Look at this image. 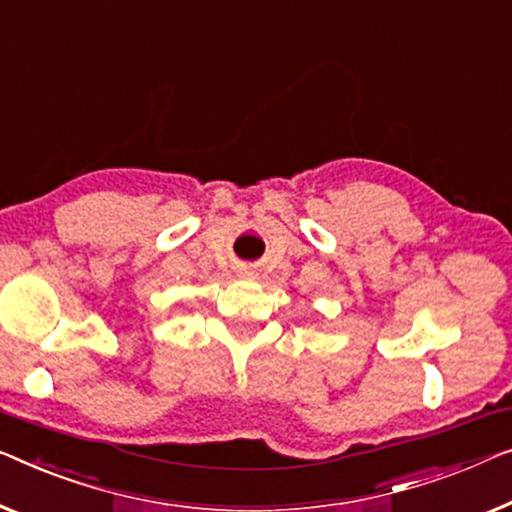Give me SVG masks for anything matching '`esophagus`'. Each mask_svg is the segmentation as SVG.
I'll return each instance as SVG.
<instances>
[{"instance_id":"esophagus-1","label":"esophagus","mask_w":512,"mask_h":512,"mask_svg":"<svg viewBox=\"0 0 512 512\" xmlns=\"http://www.w3.org/2000/svg\"><path fill=\"white\" fill-rule=\"evenodd\" d=\"M240 277H254V270H251L249 265H244V268H240Z\"/></svg>"}]
</instances>
